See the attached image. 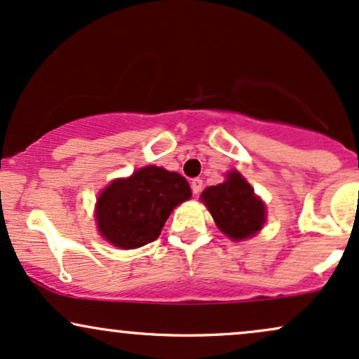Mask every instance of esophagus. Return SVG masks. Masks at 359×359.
<instances>
[{
    "instance_id": "1",
    "label": "esophagus",
    "mask_w": 359,
    "mask_h": 359,
    "mask_svg": "<svg viewBox=\"0 0 359 359\" xmlns=\"http://www.w3.org/2000/svg\"><path fill=\"white\" fill-rule=\"evenodd\" d=\"M201 189H203V181H201L200 178H195V180H191V191H193V195H200V191Z\"/></svg>"
}]
</instances>
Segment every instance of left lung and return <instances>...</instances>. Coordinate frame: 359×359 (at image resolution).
I'll return each mask as SVG.
<instances>
[{
    "label": "left lung",
    "mask_w": 359,
    "mask_h": 359,
    "mask_svg": "<svg viewBox=\"0 0 359 359\" xmlns=\"http://www.w3.org/2000/svg\"><path fill=\"white\" fill-rule=\"evenodd\" d=\"M208 212L222 233L231 240H245L262 230L267 212L264 201L238 171L226 172V180L201 193Z\"/></svg>",
    "instance_id": "obj_1"
}]
</instances>
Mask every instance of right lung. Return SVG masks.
I'll list each match as a JSON object with an SVG mask.
<instances>
[{"instance_id": "obj_1", "label": "right lung", "mask_w": 359, "mask_h": 359, "mask_svg": "<svg viewBox=\"0 0 359 359\" xmlns=\"http://www.w3.org/2000/svg\"><path fill=\"white\" fill-rule=\"evenodd\" d=\"M191 198L183 176L158 166H144L129 178L114 180L97 198L99 233L114 247L133 248L154 242L175 206Z\"/></svg>"}]
</instances>
